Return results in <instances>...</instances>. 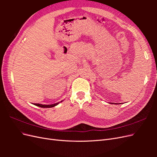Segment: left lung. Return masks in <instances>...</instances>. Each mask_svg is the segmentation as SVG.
<instances>
[{
    "instance_id": "1",
    "label": "left lung",
    "mask_w": 157,
    "mask_h": 157,
    "mask_svg": "<svg viewBox=\"0 0 157 157\" xmlns=\"http://www.w3.org/2000/svg\"><path fill=\"white\" fill-rule=\"evenodd\" d=\"M117 104H118V103H117Z\"/></svg>"
}]
</instances>
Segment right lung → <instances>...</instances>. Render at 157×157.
<instances>
[{
    "label": "right lung",
    "instance_id": "add662e5",
    "mask_svg": "<svg viewBox=\"0 0 157 157\" xmlns=\"http://www.w3.org/2000/svg\"><path fill=\"white\" fill-rule=\"evenodd\" d=\"M62 101H61V102ZM59 103H56L54 104H52V105H42V104H40V103H34V105L38 107H42V108H50V107H53L56 106L57 105H58Z\"/></svg>",
    "mask_w": 157,
    "mask_h": 157
}]
</instances>
